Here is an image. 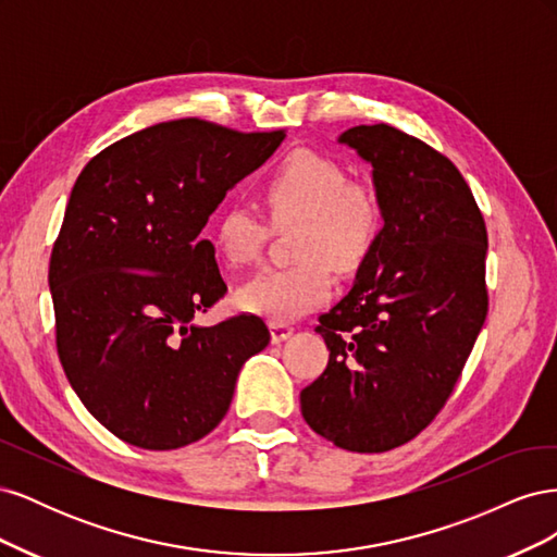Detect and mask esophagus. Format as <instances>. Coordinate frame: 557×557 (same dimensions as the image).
<instances>
[{"instance_id":"esophagus-1","label":"esophagus","mask_w":557,"mask_h":557,"mask_svg":"<svg viewBox=\"0 0 557 557\" xmlns=\"http://www.w3.org/2000/svg\"><path fill=\"white\" fill-rule=\"evenodd\" d=\"M269 330H272V342L274 344L285 342L295 332L290 325H285V323H272V325H269Z\"/></svg>"}]
</instances>
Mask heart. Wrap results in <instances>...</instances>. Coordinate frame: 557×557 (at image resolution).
Instances as JSON below:
<instances>
[{
	"label": "heart",
	"instance_id": "heart-1",
	"mask_svg": "<svg viewBox=\"0 0 557 557\" xmlns=\"http://www.w3.org/2000/svg\"><path fill=\"white\" fill-rule=\"evenodd\" d=\"M269 221L276 230L295 227V258L288 269H264L237 290V305L269 323H288L330 297L332 262L342 272L358 267L372 248L381 211L364 185L350 183L330 158L297 150L264 188ZM267 225L246 207H227L213 227V246L227 267L256 262L267 242Z\"/></svg>",
	"mask_w": 557,
	"mask_h": 557
}]
</instances>
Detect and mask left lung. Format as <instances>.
<instances>
[{"label":"left lung","instance_id":"left-lung-1","mask_svg":"<svg viewBox=\"0 0 557 557\" xmlns=\"http://www.w3.org/2000/svg\"><path fill=\"white\" fill-rule=\"evenodd\" d=\"M336 141L372 166L383 227L318 318L330 360L299 404L334 446L383 453L425 430L462 374L487 313V234L462 174L428 144L385 123Z\"/></svg>","mask_w":557,"mask_h":557}]
</instances>
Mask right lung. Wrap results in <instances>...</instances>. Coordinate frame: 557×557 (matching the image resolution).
<instances>
[{"label": "right lung", "instance_id": "1", "mask_svg": "<svg viewBox=\"0 0 557 557\" xmlns=\"http://www.w3.org/2000/svg\"><path fill=\"white\" fill-rule=\"evenodd\" d=\"M283 139L183 117L115 141L76 178L48 269L58 356L117 440L146 450L199 442L269 344L258 315L195 323L227 293L199 234Z\"/></svg>", "mask_w": 557, "mask_h": 557}]
</instances>
